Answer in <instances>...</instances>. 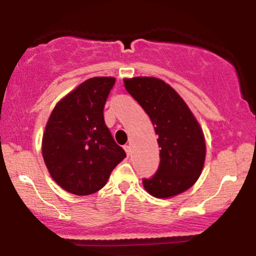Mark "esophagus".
Listing matches in <instances>:
<instances>
[{
	"label": "esophagus",
	"instance_id": "34e87169",
	"mask_svg": "<svg viewBox=\"0 0 256 256\" xmlns=\"http://www.w3.org/2000/svg\"><path fill=\"white\" fill-rule=\"evenodd\" d=\"M124 149H125L126 154H128V156H130V154H131V146H124Z\"/></svg>",
	"mask_w": 256,
	"mask_h": 256
}]
</instances>
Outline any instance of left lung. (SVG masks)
Returning a JSON list of instances; mask_svg holds the SVG:
<instances>
[{
	"label": "left lung",
	"mask_w": 256,
	"mask_h": 256,
	"mask_svg": "<svg viewBox=\"0 0 256 256\" xmlns=\"http://www.w3.org/2000/svg\"><path fill=\"white\" fill-rule=\"evenodd\" d=\"M124 85L150 118L161 148L158 171L143 179V186L158 198L186 192L204 165L206 142L198 122L177 91L161 79L126 78Z\"/></svg>",
	"instance_id": "8db88e82"
}]
</instances>
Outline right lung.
Wrapping results in <instances>:
<instances>
[{
	"mask_svg": "<svg viewBox=\"0 0 256 256\" xmlns=\"http://www.w3.org/2000/svg\"><path fill=\"white\" fill-rule=\"evenodd\" d=\"M113 77H94L67 94L52 110L42 140L52 178L66 192L90 195L104 186L126 152L104 124Z\"/></svg>",
	"mask_w": 256,
	"mask_h": 256,
	"instance_id": "right-lung-1",
	"label": "right lung"
}]
</instances>
